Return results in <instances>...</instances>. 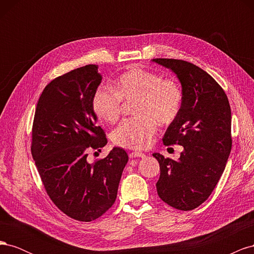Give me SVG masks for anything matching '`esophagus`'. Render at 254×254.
<instances>
[{
	"label": "esophagus",
	"instance_id": "34e87169",
	"mask_svg": "<svg viewBox=\"0 0 254 254\" xmlns=\"http://www.w3.org/2000/svg\"><path fill=\"white\" fill-rule=\"evenodd\" d=\"M146 155L144 152L141 151H131L129 153V157L130 158H144Z\"/></svg>",
	"mask_w": 254,
	"mask_h": 254
}]
</instances>
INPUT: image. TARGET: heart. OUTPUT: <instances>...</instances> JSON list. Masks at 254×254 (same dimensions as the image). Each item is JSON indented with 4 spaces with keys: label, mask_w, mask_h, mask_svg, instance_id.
<instances>
[{
    "label": "heart",
    "mask_w": 254,
    "mask_h": 254,
    "mask_svg": "<svg viewBox=\"0 0 254 254\" xmlns=\"http://www.w3.org/2000/svg\"><path fill=\"white\" fill-rule=\"evenodd\" d=\"M133 103L135 118L126 120L114 130L112 141L121 147L142 149L151 143L161 125H171L182 109L179 83L141 67L130 68L114 81V90L99 88L92 97V108L110 124L119 121L124 103Z\"/></svg>",
    "instance_id": "obj_1"
}]
</instances>
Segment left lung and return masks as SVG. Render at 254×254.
<instances>
[{
    "instance_id": "8db88e82",
    "label": "left lung",
    "mask_w": 254,
    "mask_h": 254,
    "mask_svg": "<svg viewBox=\"0 0 254 254\" xmlns=\"http://www.w3.org/2000/svg\"><path fill=\"white\" fill-rule=\"evenodd\" d=\"M178 76L183 104L168 126L163 144L183 146L178 160L153 153L160 164L159 197L177 210L190 211L210 197L225 171L232 147L231 108L218 82L199 66L181 59L156 58Z\"/></svg>"
}]
</instances>
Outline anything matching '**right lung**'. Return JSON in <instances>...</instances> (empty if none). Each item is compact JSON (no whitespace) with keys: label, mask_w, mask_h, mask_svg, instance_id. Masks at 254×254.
<instances>
[{"label":"right lung","mask_w":254,"mask_h":254,"mask_svg":"<svg viewBox=\"0 0 254 254\" xmlns=\"http://www.w3.org/2000/svg\"><path fill=\"white\" fill-rule=\"evenodd\" d=\"M97 65L88 64L53 79L38 101L32 128L33 159L47 194L75 220L92 221L115 202L127 152L114 147L89 163L106 133L96 125L92 97L102 81Z\"/></svg>","instance_id":"obj_1"}]
</instances>
